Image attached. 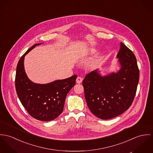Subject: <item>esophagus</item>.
I'll return each instance as SVG.
<instances>
[{"label":"esophagus","mask_w":153,"mask_h":153,"mask_svg":"<svg viewBox=\"0 0 153 153\" xmlns=\"http://www.w3.org/2000/svg\"><path fill=\"white\" fill-rule=\"evenodd\" d=\"M83 81V78L80 77H78L76 79V83L78 84H80Z\"/></svg>","instance_id":"34e87169"}]
</instances>
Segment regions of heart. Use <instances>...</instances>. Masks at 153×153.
Listing matches in <instances>:
<instances>
[{
  "mask_svg": "<svg viewBox=\"0 0 153 153\" xmlns=\"http://www.w3.org/2000/svg\"><path fill=\"white\" fill-rule=\"evenodd\" d=\"M97 52V50L94 48H87L85 49H83L79 52V56L80 57H85L86 56H91L95 54Z\"/></svg>",
  "mask_w": 153,
  "mask_h": 153,
  "instance_id": "b5f03b06",
  "label": "heart"
}]
</instances>
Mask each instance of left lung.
<instances>
[{
    "label": "left lung",
    "instance_id": "1",
    "mask_svg": "<svg viewBox=\"0 0 153 153\" xmlns=\"http://www.w3.org/2000/svg\"><path fill=\"white\" fill-rule=\"evenodd\" d=\"M116 57L120 65L116 73L102 76L96 69L87 74L83 81L90 110L103 120L117 117L130 107L139 81L136 56L122 42Z\"/></svg>",
    "mask_w": 153,
    "mask_h": 153
}]
</instances>
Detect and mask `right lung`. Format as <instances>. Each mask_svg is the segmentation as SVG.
<instances>
[{
  "label": "right lung",
  "instance_id": "add662e5",
  "mask_svg": "<svg viewBox=\"0 0 153 153\" xmlns=\"http://www.w3.org/2000/svg\"><path fill=\"white\" fill-rule=\"evenodd\" d=\"M41 44H35L20 57L16 68L15 87L18 97L28 113L38 120L48 121L62 113L66 97L75 85L77 75L47 84L32 82L25 72L24 59L29 51Z\"/></svg>",
  "mask_w": 153,
  "mask_h": 153
}]
</instances>
